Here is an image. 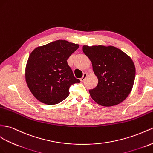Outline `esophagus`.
Masks as SVG:
<instances>
[{
  "mask_svg": "<svg viewBox=\"0 0 153 153\" xmlns=\"http://www.w3.org/2000/svg\"><path fill=\"white\" fill-rule=\"evenodd\" d=\"M87 73H84L83 76H82V77L80 79V81L81 82H83L85 80L86 78H87Z\"/></svg>",
  "mask_w": 153,
  "mask_h": 153,
  "instance_id": "34e87169",
  "label": "esophagus"
}]
</instances>
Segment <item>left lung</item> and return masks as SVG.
Masks as SVG:
<instances>
[{
  "label": "left lung",
  "instance_id": "1",
  "mask_svg": "<svg viewBox=\"0 0 153 153\" xmlns=\"http://www.w3.org/2000/svg\"><path fill=\"white\" fill-rule=\"evenodd\" d=\"M83 51L92 62L98 83L89 91L92 98L100 105H116L130 94L135 79L132 60L114 46H83Z\"/></svg>",
  "mask_w": 153,
  "mask_h": 153
}]
</instances>
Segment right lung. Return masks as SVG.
<instances>
[{
	"mask_svg": "<svg viewBox=\"0 0 153 153\" xmlns=\"http://www.w3.org/2000/svg\"><path fill=\"white\" fill-rule=\"evenodd\" d=\"M79 45L57 40L34 49L26 66L27 85L41 102L56 105L69 95V88L80 83L74 77L67 59Z\"/></svg>",
	"mask_w": 153,
	"mask_h": 153,
	"instance_id": "right-lung-1",
	"label": "right lung"
}]
</instances>
